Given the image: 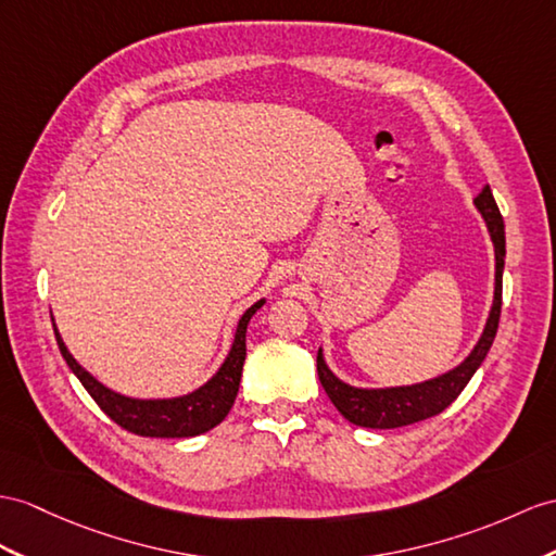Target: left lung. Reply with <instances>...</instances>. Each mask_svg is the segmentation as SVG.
Wrapping results in <instances>:
<instances>
[{
	"mask_svg": "<svg viewBox=\"0 0 556 556\" xmlns=\"http://www.w3.org/2000/svg\"><path fill=\"white\" fill-rule=\"evenodd\" d=\"M479 212L483 214L485 224H489V233L495 245V300L489 323L481 334L479 344L473 346L471 354L459 363L455 370L445 372L437 380H429L422 384L413 387H394V389H356L349 387L342 380L328 370V365L323 361V354L318 351V377L325 389V394L330 396L334 408L340 410L349 422L368 429H396L405 425L422 422L427 417H434L443 413L448 405L463 394V389L471 380V375L477 372L479 365L483 363L485 354L495 340L497 323H500V308H503V268H505V222L500 214L495 198L491 193V186L485 184L481 193L473 198Z\"/></svg>",
	"mask_w": 556,
	"mask_h": 556,
	"instance_id": "1",
	"label": "left lung"
}]
</instances>
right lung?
Here are the masks:
<instances>
[{
	"label": "right lung",
	"instance_id": "add662e5",
	"mask_svg": "<svg viewBox=\"0 0 556 556\" xmlns=\"http://www.w3.org/2000/svg\"><path fill=\"white\" fill-rule=\"evenodd\" d=\"M262 304L264 300L256 302L245 311V314H242L236 330V342L231 346V354L226 356L219 372H216L205 387L193 391V394L181 396V399H167V401H139V399H127V396L115 394V391L93 380L83 365L71 356V351L65 349L56 328H53V332H56V342L65 363L71 365V370L89 391V396L99 403V408L111 417L115 425L131 431V434L137 437L188 439V437L205 434V431L219 425L228 415V410H231V405L238 396L242 363H245L248 323L254 316V311Z\"/></svg>",
	"mask_w": 556,
	"mask_h": 556
}]
</instances>
